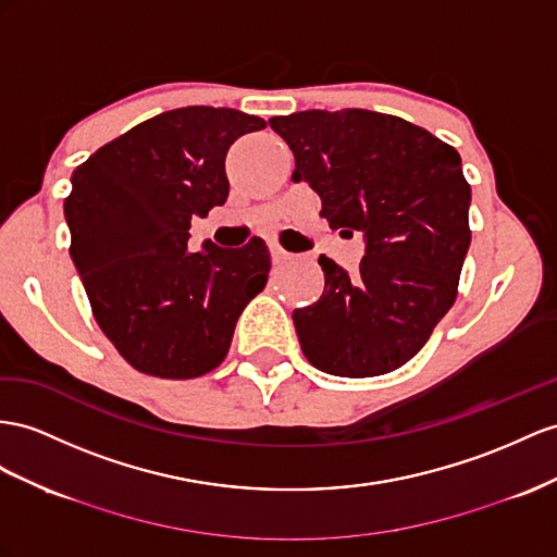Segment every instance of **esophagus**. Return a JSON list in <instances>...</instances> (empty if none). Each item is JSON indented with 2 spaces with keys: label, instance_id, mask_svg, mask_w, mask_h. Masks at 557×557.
Returning a JSON list of instances; mask_svg holds the SVG:
<instances>
[{
  "label": "esophagus",
  "instance_id": "esophagus-1",
  "mask_svg": "<svg viewBox=\"0 0 557 557\" xmlns=\"http://www.w3.org/2000/svg\"><path fill=\"white\" fill-rule=\"evenodd\" d=\"M270 256H273V263L275 265H282V263H287V261L294 259V253L284 251L280 245H275V242H270Z\"/></svg>",
  "mask_w": 557,
  "mask_h": 557
}]
</instances>
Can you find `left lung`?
Returning <instances> with one entry per match:
<instances>
[{"mask_svg": "<svg viewBox=\"0 0 557 557\" xmlns=\"http://www.w3.org/2000/svg\"><path fill=\"white\" fill-rule=\"evenodd\" d=\"M268 122L294 152L292 178L320 195V216L367 242L355 275L318 259L324 292L292 315L304 355L334 376L388 374L414 358L456 301L470 247L461 157L421 126L374 110Z\"/></svg>", "mask_w": 557, "mask_h": 557, "instance_id": "obj_1", "label": "left lung"}]
</instances>
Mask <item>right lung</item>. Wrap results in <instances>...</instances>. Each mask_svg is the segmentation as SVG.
<instances>
[{
    "label": "right lung",
    "instance_id": "add662e5",
    "mask_svg": "<svg viewBox=\"0 0 557 557\" xmlns=\"http://www.w3.org/2000/svg\"><path fill=\"white\" fill-rule=\"evenodd\" d=\"M259 129L265 122L247 112L188 106L136 124L75 169L63 205L70 256L98 326L143 374L216 369L242 310L265 287L261 237L188 251L193 216L227 199V148Z\"/></svg>",
    "mask_w": 557,
    "mask_h": 557
}]
</instances>
